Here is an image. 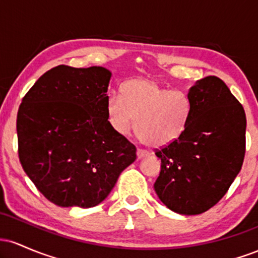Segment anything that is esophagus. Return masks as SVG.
Returning <instances> with one entry per match:
<instances>
[{"instance_id": "34e87169", "label": "esophagus", "mask_w": 258, "mask_h": 258, "mask_svg": "<svg viewBox=\"0 0 258 258\" xmlns=\"http://www.w3.org/2000/svg\"><path fill=\"white\" fill-rule=\"evenodd\" d=\"M148 155H149V152H147V150H144V149H138L137 150V158L138 159H143Z\"/></svg>"}]
</instances>
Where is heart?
<instances>
[{
  "mask_svg": "<svg viewBox=\"0 0 258 258\" xmlns=\"http://www.w3.org/2000/svg\"><path fill=\"white\" fill-rule=\"evenodd\" d=\"M120 97L106 103V115L115 132L127 135L135 122L141 142L161 148L177 141L190 115V102L183 92L171 91L148 79H133L121 87Z\"/></svg>",
  "mask_w": 258,
  "mask_h": 258,
  "instance_id": "b5f03b06",
  "label": "heart"
}]
</instances>
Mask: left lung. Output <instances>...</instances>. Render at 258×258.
I'll return each instance as SVG.
<instances>
[{"label": "left lung", "instance_id": "left-lung-1", "mask_svg": "<svg viewBox=\"0 0 258 258\" xmlns=\"http://www.w3.org/2000/svg\"><path fill=\"white\" fill-rule=\"evenodd\" d=\"M190 115L180 137L156 149L161 171L154 183L159 199L182 215H199L226 195L245 156L246 116L217 76L189 90Z\"/></svg>", "mask_w": 258, "mask_h": 258}]
</instances>
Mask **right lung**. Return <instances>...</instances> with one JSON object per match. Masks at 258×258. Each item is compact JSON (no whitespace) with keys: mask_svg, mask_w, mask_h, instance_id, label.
<instances>
[{"mask_svg":"<svg viewBox=\"0 0 258 258\" xmlns=\"http://www.w3.org/2000/svg\"><path fill=\"white\" fill-rule=\"evenodd\" d=\"M110 78L102 67L58 65L35 82L19 106L20 164L55 205H98L137 158L136 147L108 120Z\"/></svg>","mask_w":258,"mask_h":258,"instance_id":"right-lung-1","label":"right lung"}]
</instances>
